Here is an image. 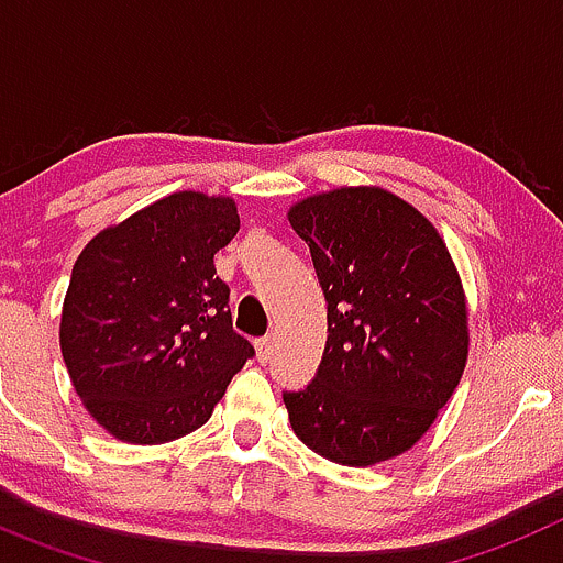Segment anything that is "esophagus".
<instances>
[{
	"instance_id": "obj_1",
	"label": "esophagus",
	"mask_w": 563,
	"mask_h": 563,
	"mask_svg": "<svg viewBox=\"0 0 563 563\" xmlns=\"http://www.w3.org/2000/svg\"><path fill=\"white\" fill-rule=\"evenodd\" d=\"M273 346H276V341H273L271 335H265V338H258L256 341V357L262 363H267L273 357Z\"/></svg>"
}]
</instances>
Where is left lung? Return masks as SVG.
<instances>
[{"label":"left lung","mask_w":563,"mask_h":563,"mask_svg":"<svg viewBox=\"0 0 563 563\" xmlns=\"http://www.w3.org/2000/svg\"><path fill=\"white\" fill-rule=\"evenodd\" d=\"M327 298L316 380L287 391L296 437L350 467L406 454L460 386L471 350L465 287L440 236L380 186H341L287 208Z\"/></svg>","instance_id":"8db88e82"}]
</instances>
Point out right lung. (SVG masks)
<instances>
[{"label": "right lung", "mask_w": 563, "mask_h": 563, "mask_svg": "<svg viewBox=\"0 0 563 563\" xmlns=\"http://www.w3.org/2000/svg\"><path fill=\"white\" fill-rule=\"evenodd\" d=\"M236 231L233 197L174 191L78 253L58 343L84 409L114 440L161 445L197 431L253 355L213 267Z\"/></svg>", "instance_id": "obj_1"}]
</instances>
